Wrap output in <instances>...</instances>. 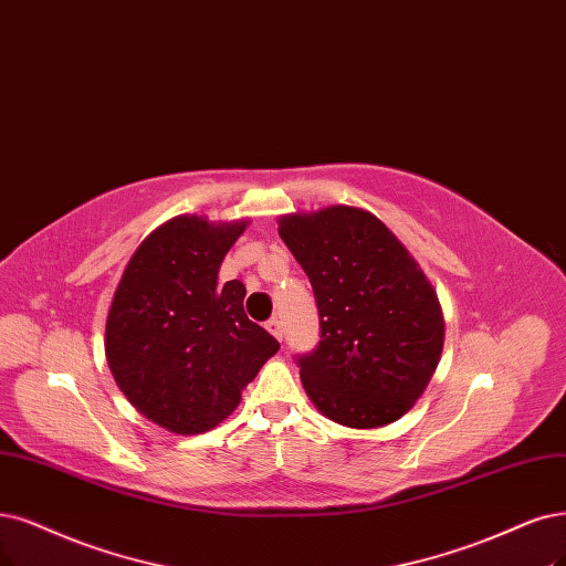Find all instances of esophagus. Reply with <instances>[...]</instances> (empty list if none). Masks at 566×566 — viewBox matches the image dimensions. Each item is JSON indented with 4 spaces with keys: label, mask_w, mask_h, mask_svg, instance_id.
Listing matches in <instances>:
<instances>
[{
    "label": "esophagus",
    "mask_w": 566,
    "mask_h": 566,
    "mask_svg": "<svg viewBox=\"0 0 566 566\" xmlns=\"http://www.w3.org/2000/svg\"><path fill=\"white\" fill-rule=\"evenodd\" d=\"M265 328L272 333V336H275L277 340H282L284 338V328H282V322L277 319V317H272V319H268L265 322Z\"/></svg>",
    "instance_id": "esophagus-1"
}]
</instances>
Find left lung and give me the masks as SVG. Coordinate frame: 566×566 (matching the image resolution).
Returning <instances> with one entry per match:
<instances>
[{"label": "left lung", "instance_id": "left-lung-1", "mask_svg": "<svg viewBox=\"0 0 566 566\" xmlns=\"http://www.w3.org/2000/svg\"><path fill=\"white\" fill-rule=\"evenodd\" d=\"M280 238L319 312L317 347L294 357L312 403L352 429L396 422L422 396L443 349L441 305L422 270L357 207L284 217Z\"/></svg>", "mask_w": 566, "mask_h": 566}]
</instances>
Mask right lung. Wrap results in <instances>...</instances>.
I'll return each mask as SVG.
<instances>
[{
    "mask_svg": "<svg viewBox=\"0 0 566 566\" xmlns=\"http://www.w3.org/2000/svg\"><path fill=\"white\" fill-rule=\"evenodd\" d=\"M247 221L177 217L146 238L125 268L107 319V361L128 401L175 433H202L240 403L280 349L244 315L240 280L219 284Z\"/></svg>",
    "mask_w": 566,
    "mask_h": 566,
    "instance_id": "right-lung-1",
    "label": "right lung"
}]
</instances>
